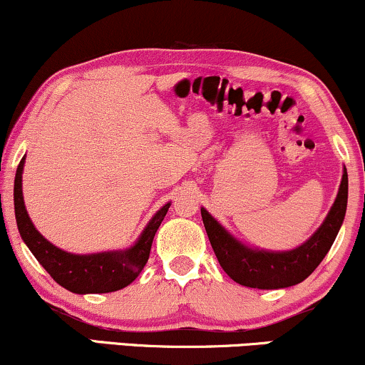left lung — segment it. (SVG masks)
Returning a JSON list of instances; mask_svg holds the SVG:
<instances>
[{
    "label": "left lung",
    "mask_w": 365,
    "mask_h": 365,
    "mask_svg": "<svg viewBox=\"0 0 365 365\" xmlns=\"http://www.w3.org/2000/svg\"><path fill=\"white\" fill-rule=\"evenodd\" d=\"M349 178L347 169L344 168L339 195L325 222L303 245L286 252L250 249L232 237L205 208H201V217L215 255L233 281L257 289H281L304 281L320 265L344 223Z\"/></svg>",
    "instance_id": "left-lung-1"
}]
</instances>
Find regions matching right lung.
Masks as SVG:
<instances>
[{
    "label": "right lung",
    "mask_w": 365,
    "mask_h": 365,
    "mask_svg": "<svg viewBox=\"0 0 365 365\" xmlns=\"http://www.w3.org/2000/svg\"><path fill=\"white\" fill-rule=\"evenodd\" d=\"M25 157L20 160L15 175V217L18 232L29 247L35 259L51 274L53 281L76 294H89V292H113L127 287L137 279L145 267L150 255L152 240L157 228L168 213L170 203L157 211L154 218L143 228L142 235L135 245L125 250L100 252V254L78 255L61 250L52 245L47 238L40 235L34 227L25 210L24 192H21V174H24Z\"/></svg>",
    "instance_id": "1"
}]
</instances>
